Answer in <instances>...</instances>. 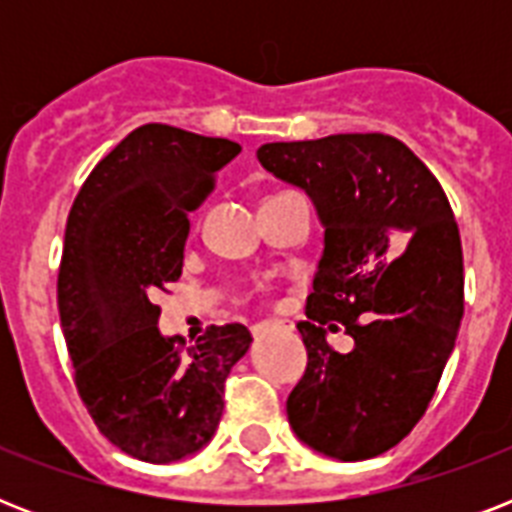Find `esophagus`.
Here are the masks:
<instances>
[{
  "instance_id": "34e87169",
  "label": "esophagus",
  "mask_w": 512,
  "mask_h": 512,
  "mask_svg": "<svg viewBox=\"0 0 512 512\" xmlns=\"http://www.w3.org/2000/svg\"><path fill=\"white\" fill-rule=\"evenodd\" d=\"M295 324H289V321H263V324H257L252 327L255 335H265V332H292Z\"/></svg>"
}]
</instances>
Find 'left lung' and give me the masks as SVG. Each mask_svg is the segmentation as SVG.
<instances>
[{
	"mask_svg": "<svg viewBox=\"0 0 512 512\" xmlns=\"http://www.w3.org/2000/svg\"><path fill=\"white\" fill-rule=\"evenodd\" d=\"M265 170L303 188L324 255L297 329L308 350L287 398L297 438L342 462L369 460L412 433L436 393L465 300L460 228L436 175L382 132L257 148ZM354 337L350 354L329 331Z\"/></svg>",
	"mask_w": 512,
	"mask_h": 512,
	"instance_id": "obj_1",
	"label": "left lung"
}]
</instances>
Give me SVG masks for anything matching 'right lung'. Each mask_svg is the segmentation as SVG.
I'll return each instance as SVG.
<instances>
[{
    "label": "right lung",
    "instance_id": "1",
    "mask_svg": "<svg viewBox=\"0 0 512 512\" xmlns=\"http://www.w3.org/2000/svg\"><path fill=\"white\" fill-rule=\"evenodd\" d=\"M241 146L143 124L100 159L68 212L58 311L74 382L98 430L135 460L177 462L215 436L225 380L249 350L244 324L188 350L159 332V289L183 273L188 212Z\"/></svg>",
    "mask_w": 512,
    "mask_h": 512
}]
</instances>
